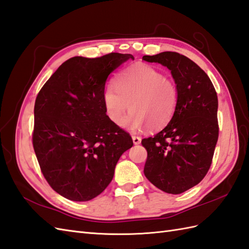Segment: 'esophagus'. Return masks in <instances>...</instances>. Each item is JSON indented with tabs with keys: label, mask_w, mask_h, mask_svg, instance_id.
<instances>
[{
	"label": "esophagus",
	"mask_w": 249,
	"mask_h": 249,
	"mask_svg": "<svg viewBox=\"0 0 249 249\" xmlns=\"http://www.w3.org/2000/svg\"><path fill=\"white\" fill-rule=\"evenodd\" d=\"M132 142H134L135 145H137V144H140L141 143V137L132 136Z\"/></svg>",
	"instance_id": "obj_1"
}]
</instances>
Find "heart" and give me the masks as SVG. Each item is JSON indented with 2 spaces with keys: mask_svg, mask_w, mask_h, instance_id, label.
Here are the masks:
<instances>
[{
  "mask_svg": "<svg viewBox=\"0 0 249 249\" xmlns=\"http://www.w3.org/2000/svg\"><path fill=\"white\" fill-rule=\"evenodd\" d=\"M115 87L108 85L103 91V105L107 118L121 125L128 108L124 125L138 130L148 125L159 129L175 113L179 92L176 84L158 69L146 63H135L121 73Z\"/></svg>",
  "mask_w": 249,
  "mask_h": 249,
  "instance_id": "b5f03b06",
  "label": "heart"
}]
</instances>
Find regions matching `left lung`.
Here are the masks:
<instances>
[{
	"mask_svg": "<svg viewBox=\"0 0 249 249\" xmlns=\"http://www.w3.org/2000/svg\"><path fill=\"white\" fill-rule=\"evenodd\" d=\"M142 59L169 69L179 92L169 124L141 142L147 151L144 175L163 192L180 194L210 169L218 138L217 95L209 76L186 56L162 52Z\"/></svg>",
	"mask_w": 249,
	"mask_h": 249,
	"instance_id": "obj_1",
	"label": "left lung"
}]
</instances>
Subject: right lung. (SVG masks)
I'll return each mask as SVG.
<instances>
[{
    "mask_svg": "<svg viewBox=\"0 0 249 249\" xmlns=\"http://www.w3.org/2000/svg\"><path fill=\"white\" fill-rule=\"evenodd\" d=\"M130 54L65 61L35 102L33 145L46 181L74 201H88L111 182L121 156L132 140L111 123L103 105L106 80Z\"/></svg>",
    "mask_w": 249,
    "mask_h": 249,
    "instance_id": "1",
    "label": "right lung"
}]
</instances>
